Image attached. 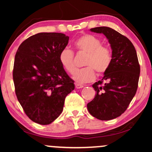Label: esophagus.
Listing matches in <instances>:
<instances>
[{
    "instance_id": "esophagus-1",
    "label": "esophagus",
    "mask_w": 152,
    "mask_h": 152,
    "mask_svg": "<svg viewBox=\"0 0 152 152\" xmlns=\"http://www.w3.org/2000/svg\"><path fill=\"white\" fill-rule=\"evenodd\" d=\"M84 87V85L80 84H75V88H82Z\"/></svg>"
}]
</instances>
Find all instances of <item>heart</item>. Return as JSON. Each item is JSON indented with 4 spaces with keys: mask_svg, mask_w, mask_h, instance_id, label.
I'll return each instance as SVG.
<instances>
[{
    "mask_svg": "<svg viewBox=\"0 0 152 152\" xmlns=\"http://www.w3.org/2000/svg\"><path fill=\"white\" fill-rule=\"evenodd\" d=\"M74 45L79 52L87 54L84 65L86 67L75 71L72 79L79 84L92 82L95 72L103 74L108 70L112 61V54L107 48L102 46L101 41L91 34L83 35L75 41ZM59 61L66 71L72 74L75 68L74 53L71 50L64 48L59 55Z\"/></svg>",
    "mask_w": 152,
    "mask_h": 152,
    "instance_id": "b5f03b06",
    "label": "heart"
}]
</instances>
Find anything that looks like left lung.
Listing matches in <instances>:
<instances>
[{
	"label": "left lung",
	"instance_id": "8db88e82",
	"mask_svg": "<svg viewBox=\"0 0 152 152\" xmlns=\"http://www.w3.org/2000/svg\"><path fill=\"white\" fill-rule=\"evenodd\" d=\"M107 37L112 50V61L101 80L93 84L94 99L87 104L89 113L100 120L121 115L138 88L140 68L136 50L129 39L108 27L91 28Z\"/></svg>",
	"mask_w": 152,
	"mask_h": 152
}]
</instances>
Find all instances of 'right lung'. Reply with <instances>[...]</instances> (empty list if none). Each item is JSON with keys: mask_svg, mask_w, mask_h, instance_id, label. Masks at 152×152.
<instances>
[{"mask_svg": "<svg viewBox=\"0 0 152 152\" xmlns=\"http://www.w3.org/2000/svg\"><path fill=\"white\" fill-rule=\"evenodd\" d=\"M69 37L62 33L41 32L18 47L14 58L13 80L17 99L33 122H53L63 111L66 97L74 90V81L59 61Z\"/></svg>", "mask_w": 152, "mask_h": 152, "instance_id": "right-lung-1", "label": "right lung"}]
</instances>
